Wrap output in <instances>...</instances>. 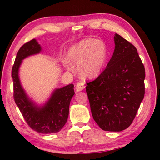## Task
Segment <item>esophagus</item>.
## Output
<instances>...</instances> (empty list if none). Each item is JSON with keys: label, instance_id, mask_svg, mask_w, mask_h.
Instances as JSON below:
<instances>
[{"label": "esophagus", "instance_id": "obj_1", "mask_svg": "<svg viewBox=\"0 0 160 160\" xmlns=\"http://www.w3.org/2000/svg\"><path fill=\"white\" fill-rule=\"evenodd\" d=\"M85 83L82 82H78L76 84V86H75V89H76L77 91H80V90H82L85 89Z\"/></svg>", "mask_w": 160, "mask_h": 160}]
</instances>
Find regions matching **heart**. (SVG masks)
Here are the masks:
<instances>
[{"label":"heart","instance_id":"1","mask_svg":"<svg viewBox=\"0 0 160 160\" xmlns=\"http://www.w3.org/2000/svg\"><path fill=\"white\" fill-rule=\"evenodd\" d=\"M63 61L65 68L73 70L71 63L77 64L78 72L85 78H93L101 73L107 59L105 43L95 38H87L71 46Z\"/></svg>","mask_w":160,"mask_h":160}]
</instances>
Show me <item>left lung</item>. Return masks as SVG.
I'll return each instance as SVG.
<instances>
[{
    "mask_svg": "<svg viewBox=\"0 0 160 160\" xmlns=\"http://www.w3.org/2000/svg\"><path fill=\"white\" fill-rule=\"evenodd\" d=\"M114 43L107 68L86 87L94 120L107 131L129 127L145 95V67L136 48L118 34Z\"/></svg>",
    "mask_w": 160,
    "mask_h": 160,
    "instance_id": "8db88e82",
    "label": "left lung"
}]
</instances>
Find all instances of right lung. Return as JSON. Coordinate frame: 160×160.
Masks as SVG:
<instances>
[{
    "label": "right lung",
    "instance_id": "add662e5",
    "mask_svg": "<svg viewBox=\"0 0 160 160\" xmlns=\"http://www.w3.org/2000/svg\"><path fill=\"white\" fill-rule=\"evenodd\" d=\"M42 48L33 39L25 43L16 56L12 68L14 99L29 126L40 133H55L66 124L69 113V106L74 95V85L70 84L56 89L49 99L42 107L37 106L27 95L19 78V68L23 59L40 53Z\"/></svg>",
    "mask_w": 160,
    "mask_h": 160
}]
</instances>
